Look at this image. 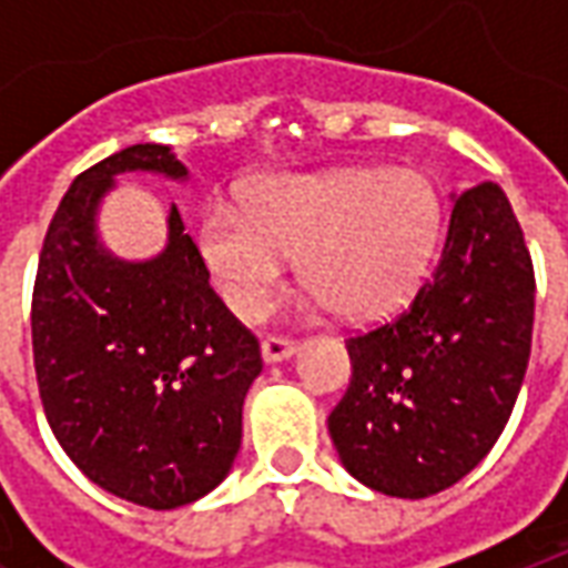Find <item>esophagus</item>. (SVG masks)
Wrapping results in <instances>:
<instances>
[{"label": "esophagus", "mask_w": 568, "mask_h": 568, "mask_svg": "<svg viewBox=\"0 0 568 568\" xmlns=\"http://www.w3.org/2000/svg\"><path fill=\"white\" fill-rule=\"evenodd\" d=\"M295 341H285V337H264L261 341V356L267 365H276V362H285V358L295 356Z\"/></svg>", "instance_id": "obj_1"}]
</instances>
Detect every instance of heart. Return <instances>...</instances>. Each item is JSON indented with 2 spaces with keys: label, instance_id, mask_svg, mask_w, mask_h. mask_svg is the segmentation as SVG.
<instances>
[{
  "label": "heart",
  "instance_id": "obj_1",
  "mask_svg": "<svg viewBox=\"0 0 568 568\" xmlns=\"http://www.w3.org/2000/svg\"><path fill=\"white\" fill-rule=\"evenodd\" d=\"M440 203L417 170L353 166L320 175H267L243 210L212 203L197 231L200 258L227 310L258 322L283 285L288 255L310 301L349 320L395 310L438 243Z\"/></svg>",
  "mask_w": 568,
  "mask_h": 568
}]
</instances>
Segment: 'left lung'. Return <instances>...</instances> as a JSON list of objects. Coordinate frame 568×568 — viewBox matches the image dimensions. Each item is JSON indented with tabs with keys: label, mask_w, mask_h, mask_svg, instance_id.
<instances>
[{
	"label": "left lung",
	"mask_w": 568,
	"mask_h": 568,
	"mask_svg": "<svg viewBox=\"0 0 568 568\" xmlns=\"http://www.w3.org/2000/svg\"><path fill=\"white\" fill-rule=\"evenodd\" d=\"M536 276L496 182L453 197L440 258L395 320L346 341L353 381L328 417L358 484L426 499L499 440L524 386Z\"/></svg>",
	"instance_id": "obj_1"
}]
</instances>
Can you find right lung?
Listing matches in <instances>:
<instances>
[{
	"label": "right lung",
	"instance_id": "right-lung-1",
	"mask_svg": "<svg viewBox=\"0 0 568 568\" xmlns=\"http://www.w3.org/2000/svg\"><path fill=\"white\" fill-rule=\"evenodd\" d=\"M121 173L187 179L170 145L142 142L69 185L39 255L32 358L69 459L118 499L170 511L231 471L261 349L212 292L175 206L154 258H118L100 243V203Z\"/></svg>",
	"mask_w": 568,
	"mask_h": 568
}]
</instances>
